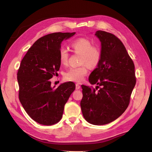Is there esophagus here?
Returning a JSON list of instances; mask_svg holds the SVG:
<instances>
[{
    "mask_svg": "<svg viewBox=\"0 0 152 152\" xmlns=\"http://www.w3.org/2000/svg\"><path fill=\"white\" fill-rule=\"evenodd\" d=\"M80 88V86L79 84H75V89L77 90H79Z\"/></svg>",
    "mask_w": 152,
    "mask_h": 152,
    "instance_id": "34e87169",
    "label": "esophagus"
}]
</instances>
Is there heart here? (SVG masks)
Returning a JSON list of instances; mask_svg holds the SVG:
<instances>
[{"label":"heart","mask_w":152,"mask_h":152,"mask_svg":"<svg viewBox=\"0 0 152 152\" xmlns=\"http://www.w3.org/2000/svg\"><path fill=\"white\" fill-rule=\"evenodd\" d=\"M72 47L75 52L82 54V63H86L91 67H94L98 65L101 57L99 49L96 46H92L91 41L88 39H78L72 44ZM68 56V50L65 48H61L59 50V58L61 63H66ZM87 72L88 70L86 66H72L65 72L64 76L68 80L79 82L84 80Z\"/></svg>","instance_id":"b5f03b06"}]
</instances>
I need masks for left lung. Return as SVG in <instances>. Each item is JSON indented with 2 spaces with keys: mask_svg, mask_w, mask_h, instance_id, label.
Returning <instances> with one entry per match:
<instances>
[{
  "mask_svg": "<svg viewBox=\"0 0 152 152\" xmlns=\"http://www.w3.org/2000/svg\"><path fill=\"white\" fill-rule=\"evenodd\" d=\"M95 35L101 42V57L89 77L96 89L82 85L80 102L86 121L104 125L116 120L125 112L136 84L134 65L123 43L116 36L98 30Z\"/></svg>",
  "mask_w": 152,
  "mask_h": 152,
  "instance_id": "obj_1",
  "label": "left lung"
}]
</instances>
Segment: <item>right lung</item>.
<instances>
[{"label":"right lung","mask_w":152,"mask_h":152,"mask_svg":"<svg viewBox=\"0 0 152 152\" xmlns=\"http://www.w3.org/2000/svg\"><path fill=\"white\" fill-rule=\"evenodd\" d=\"M75 34L57 32L42 37L21 61L17 73L19 99L27 114L42 125L51 126L61 120L65 104L75 89L72 82L54 89L49 80L60 68L59 50L62 41Z\"/></svg>","instance_id":"1"}]
</instances>
